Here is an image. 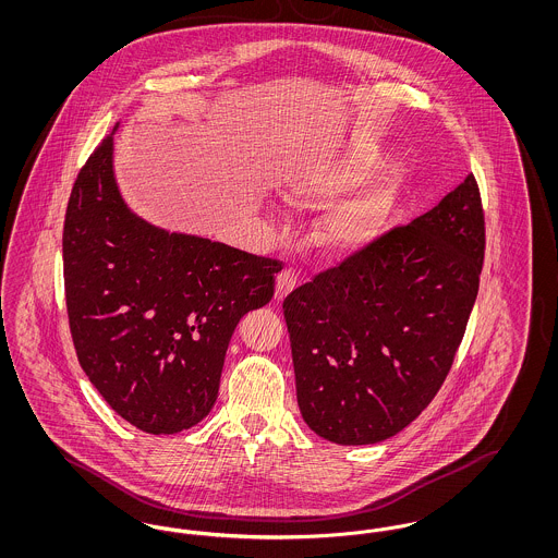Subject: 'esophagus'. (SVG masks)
I'll list each match as a JSON object with an SVG mask.
<instances>
[{
	"instance_id": "34e87169",
	"label": "esophagus",
	"mask_w": 558,
	"mask_h": 558,
	"mask_svg": "<svg viewBox=\"0 0 558 558\" xmlns=\"http://www.w3.org/2000/svg\"><path fill=\"white\" fill-rule=\"evenodd\" d=\"M294 284H296V274H294V269H291V267L282 269V271L278 274V278H276V301H282V299L294 289Z\"/></svg>"
}]
</instances>
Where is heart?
<instances>
[{
  "label": "heart",
  "instance_id": "obj_1",
  "mask_svg": "<svg viewBox=\"0 0 558 558\" xmlns=\"http://www.w3.org/2000/svg\"><path fill=\"white\" fill-rule=\"evenodd\" d=\"M383 157L385 146L378 140L368 135L349 137L343 144L326 148L287 171L282 178V194L294 205L312 207L326 203L360 186ZM380 165L366 186L339 201L319 217L316 239L322 246L353 251L366 246L383 232L396 207L405 162L393 157Z\"/></svg>",
  "mask_w": 558,
  "mask_h": 558
}]
</instances>
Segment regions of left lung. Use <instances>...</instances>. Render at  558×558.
I'll use <instances>...</instances> for the list:
<instances>
[{
    "label": "left lung",
    "mask_w": 558,
    "mask_h": 558,
    "mask_svg": "<svg viewBox=\"0 0 558 558\" xmlns=\"http://www.w3.org/2000/svg\"><path fill=\"white\" fill-rule=\"evenodd\" d=\"M485 255L475 175L284 299L303 421L339 446L410 425L441 389Z\"/></svg>",
    "instance_id": "obj_1"
}]
</instances>
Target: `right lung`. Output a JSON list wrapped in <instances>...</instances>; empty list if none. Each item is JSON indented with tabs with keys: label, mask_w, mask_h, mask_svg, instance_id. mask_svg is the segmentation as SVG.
<instances>
[{
	"label": "right lung",
	"mask_w": 558,
	"mask_h": 558,
	"mask_svg": "<svg viewBox=\"0 0 558 558\" xmlns=\"http://www.w3.org/2000/svg\"><path fill=\"white\" fill-rule=\"evenodd\" d=\"M112 135L81 167L66 207L69 326L108 405L171 435L211 412L232 332L271 301L282 264L137 217L114 180Z\"/></svg>",
	"instance_id": "right-lung-1"
}]
</instances>
